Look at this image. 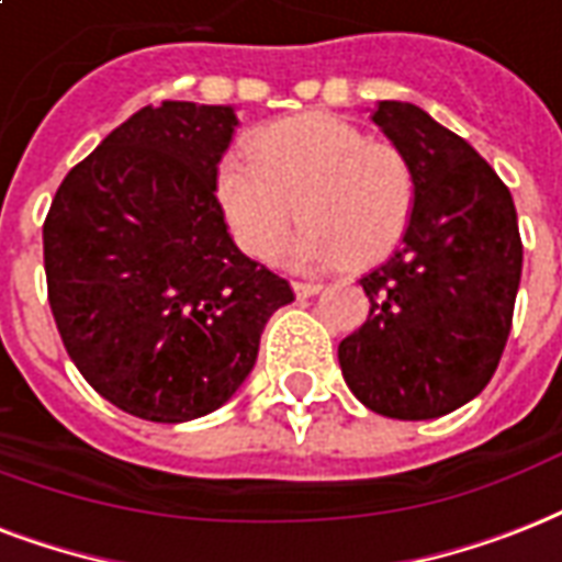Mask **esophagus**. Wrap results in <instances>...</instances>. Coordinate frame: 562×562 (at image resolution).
<instances>
[{
	"instance_id": "1",
	"label": "esophagus",
	"mask_w": 562,
	"mask_h": 562,
	"mask_svg": "<svg viewBox=\"0 0 562 562\" xmlns=\"http://www.w3.org/2000/svg\"><path fill=\"white\" fill-rule=\"evenodd\" d=\"M293 290H295V295H299V299H311V295L319 293L322 286L316 284V281H293Z\"/></svg>"
}]
</instances>
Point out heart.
<instances>
[{
	"mask_svg": "<svg viewBox=\"0 0 562 562\" xmlns=\"http://www.w3.org/2000/svg\"><path fill=\"white\" fill-rule=\"evenodd\" d=\"M416 193L407 151L330 114L272 123L249 158L228 151L216 167V202L255 260L276 258L295 216L304 222L284 249L295 269L386 258L411 225Z\"/></svg>",
	"mask_w": 562,
	"mask_h": 562,
	"instance_id": "b5f03b06",
	"label": "heart"
}]
</instances>
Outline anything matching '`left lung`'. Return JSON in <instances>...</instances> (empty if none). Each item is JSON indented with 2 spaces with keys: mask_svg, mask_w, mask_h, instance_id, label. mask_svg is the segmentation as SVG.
Returning <instances> with one entry per match:
<instances>
[{
  "mask_svg": "<svg viewBox=\"0 0 562 562\" xmlns=\"http://www.w3.org/2000/svg\"><path fill=\"white\" fill-rule=\"evenodd\" d=\"M372 123L407 151L419 193L402 246L360 278L369 319L337 355L369 411L437 419L498 369L521 278L519 222L495 169L422 108L378 102Z\"/></svg>",
  "mask_w": 562,
  "mask_h": 562,
  "instance_id": "left-lung-1",
  "label": "left lung"
}]
</instances>
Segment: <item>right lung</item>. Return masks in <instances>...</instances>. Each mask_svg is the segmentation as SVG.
<instances>
[{"mask_svg":"<svg viewBox=\"0 0 562 562\" xmlns=\"http://www.w3.org/2000/svg\"><path fill=\"white\" fill-rule=\"evenodd\" d=\"M225 104L140 108L69 169L43 222L49 307L95 393L149 422L228 402L293 286L234 246L216 167Z\"/></svg>","mask_w":562,"mask_h":562,"instance_id":"right-lung-1","label":"right lung"}]
</instances>
